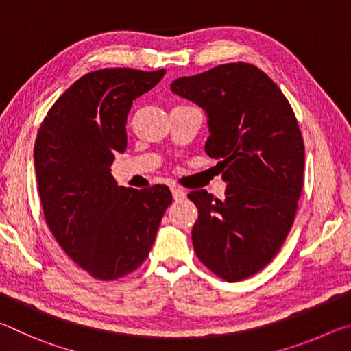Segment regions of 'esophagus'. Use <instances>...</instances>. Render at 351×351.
<instances>
[{
	"instance_id": "1",
	"label": "esophagus",
	"mask_w": 351,
	"mask_h": 351,
	"mask_svg": "<svg viewBox=\"0 0 351 351\" xmlns=\"http://www.w3.org/2000/svg\"><path fill=\"white\" fill-rule=\"evenodd\" d=\"M171 195H173L175 201H181V199L186 198V192H184V190L181 187H178V186L171 187Z\"/></svg>"
}]
</instances>
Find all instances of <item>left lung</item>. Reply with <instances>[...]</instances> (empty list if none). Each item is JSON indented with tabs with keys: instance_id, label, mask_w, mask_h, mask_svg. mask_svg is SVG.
Segmentation results:
<instances>
[{
	"instance_id": "left-lung-1",
	"label": "left lung",
	"mask_w": 351,
	"mask_h": 351,
	"mask_svg": "<svg viewBox=\"0 0 351 351\" xmlns=\"http://www.w3.org/2000/svg\"><path fill=\"white\" fill-rule=\"evenodd\" d=\"M170 90L206 111V153L228 182L223 199L189 193L198 209L193 249L213 274L240 282L276 257L294 223L305 165L299 123L280 88L249 63L181 77Z\"/></svg>"
}]
</instances>
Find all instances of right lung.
<instances>
[{
	"label": "right lung",
	"instance_id": "right-lung-1",
	"mask_svg": "<svg viewBox=\"0 0 351 351\" xmlns=\"http://www.w3.org/2000/svg\"><path fill=\"white\" fill-rule=\"evenodd\" d=\"M165 69L106 68L75 80L51 106L34 147L40 201L58 245L99 280L139 268L171 204L167 186H117L111 164L127 148L133 100Z\"/></svg>",
	"mask_w": 351,
	"mask_h": 351
}]
</instances>
